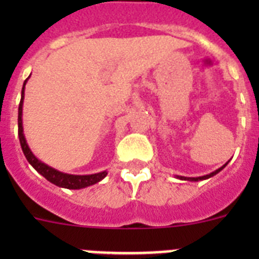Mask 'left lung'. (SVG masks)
<instances>
[{
    "label": "left lung",
    "mask_w": 259,
    "mask_h": 259,
    "mask_svg": "<svg viewBox=\"0 0 259 259\" xmlns=\"http://www.w3.org/2000/svg\"><path fill=\"white\" fill-rule=\"evenodd\" d=\"M228 162H230V161H228ZM228 162H227V163H224L222 167H219L218 170L212 171V172L207 174V175L198 176V178H187V176H179V175H178V176H176V178H178V179H180V180H187V182H200V180H206V179H209V178H212V176H214V175H217V174H218V172H221V171L223 170L224 167L227 166Z\"/></svg>",
    "instance_id": "obj_1"
}]
</instances>
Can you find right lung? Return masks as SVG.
<instances>
[{"mask_svg":"<svg viewBox=\"0 0 259 259\" xmlns=\"http://www.w3.org/2000/svg\"><path fill=\"white\" fill-rule=\"evenodd\" d=\"M29 76L24 80V84H23L22 88V97H20V104L19 109H18V135H19V141L20 146H22V150L26 155L27 161L29 162L33 168L37 171L40 175H42L48 182L53 183L57 187H61V188H67V189H81L87 188L89 185H93L96 183L101 182L105 176L107 175V171H102V172L97 174H91V175H71V174L62 172V171L56 170L53 167L48 166L47 163L41 162L37 157H36L32 150L29 149L28 144H27L26 136H24V132H23V100H24V88H26V83L28 81Z\"/></svg>","mask_w":259,"mask_h":259,"instance_id":"right-lung-1","label":"right lung"}]
</instances>
